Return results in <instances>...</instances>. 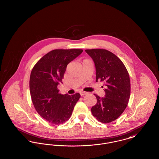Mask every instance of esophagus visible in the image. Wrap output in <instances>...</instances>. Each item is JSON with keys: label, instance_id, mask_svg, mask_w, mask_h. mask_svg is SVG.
Here are the masks:
<instances>
[{"label": "esophagus", "instance_id": "esophagus-1", "mask_svg": "<svg viewBox=\"0 0 159 159\" xmlns=\"http://www.w3.org/2000/svg\"><path fill=\"white\" fill-rule=\"evenodd\" d=\"M86 94H87V92H84V91L80 92V95H81V96H84V95H86Z\"/></svg>", "mask_w": 159, "mask_h": 159}]
</instances>
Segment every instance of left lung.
I'll use <instances>...</instances> for the list:
<instances>
[{"label": "left lung", "instance_id": "8db88e82", "mask_svg": "<svg viewBox=\"0 0 159 159\" xmlns=\"http://www.w3.org/2000/svg\"><path fill=\"white\" fill-rule=\"evenodd\" d=\"M96 68V81L104 82L105 97L96 94L97 104L91 109L93 116L102 123L114 121L122 114L129 100L130 82L123 62L113 53L102 48L85 50Z\"/></svg>", "mask_w": 159, "mask_h": 159}]
</instances>
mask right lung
I'll use <instances>...</instances> for the list:
<instances>
[{"label": "right lung", "instance_id": "add662e5", "mask_svg": "<svg viewBox=\"0 0 159 159\" xmlns=\"http://www.w3.org/2000/svg\"><path fill=\"white\" fill-rule=\"evenodd\" d=\"M82 49H56L41 58L33 67L30 78L31 100L37 112L54 125L62 124L72 116L81 95L59 93L67 64L78 57Z\"/></svg>", "mask_w": 159, "mask_h": 159}]
</instances>
